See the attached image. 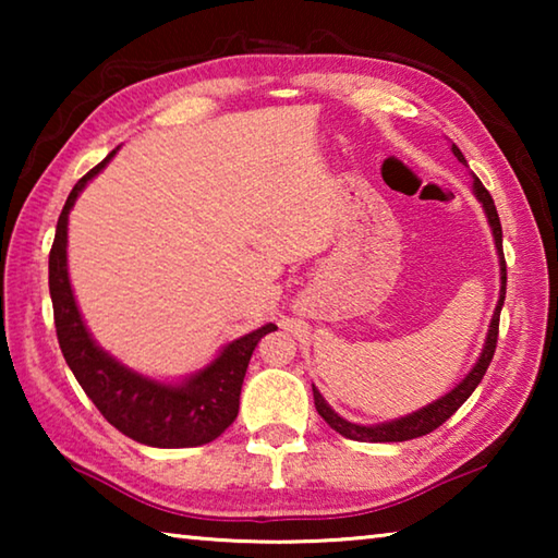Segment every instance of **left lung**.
Listing matches in <instances>:
<instances>
[{
  "instance_id": "8db88e82",
  "label": "left lung",
  "mask_w": 558,
  "mask_h": 558,
  "mask_svg": "<svg viewBox=\"0 0 558 558\" xmlns=\"http://www.w3.org/2000/svg\"><path fill=\"white\" fill-rule=\"evenodd\" d=\"M450 149H452V155L458 157V162L468 165L465 157H462V153L458 149V145H452ZM472 192H475L477 202L483 204V209L487 214L489 229H493V235H495V248H497V256H499V300H497L493 323H489V329H487L483 354H480L475 366H472L470 374L456 386V389L448 391L446 396H440V399H436L433 403L423 405V409H418V411H413L409 415H401V418L386 421V423H376V426H359V423H349L347 418H342V415H337L332 409H329V403L323 399V393H319L313 386L317 413L323 415L327 426L337 430L339 436H344L349 440H359V442H401V440L421 438V436H426V433L442 426V423H446L450 415L456 413L460 405L470 399V393L477 389V384L483 381V376L487 372L489 362H493L495 347H497L499 313H502L505 292H507V263H505V253H502V223H499L495 202L475 174H472Z\"/></svg>"
}]
</instances>
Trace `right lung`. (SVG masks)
Listing matches in <instances>:
<instances>
[{
    "instance_id": "right-lung-1",
    "label": "right lung",
    "mask_w": 558,
    "mask_h": 558,
    "mask_svg": "<svg viewBox=\"0 0 558 558\" xmlns=\"http://www.w3.org/2000/svg\"><path fill=\"white\" fill-rule=\"evenodd\" d=\"M110 153L98 167L78 179L65 199L56 223V239L49 253V290L53 302L56 337H59L65 364L71 366L81 389L96 403L110 426L128 438L153 448H194L211 442L231 426L239 415L241 386L251 354L260 337L276 325H263L221 349V354L184 381L165 384L128 369L116 356L96 344L75 305L69 280V214L75 199L93 177L110 162Z\"/></svg>"
}]
</instances>
